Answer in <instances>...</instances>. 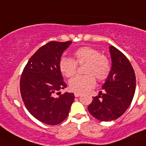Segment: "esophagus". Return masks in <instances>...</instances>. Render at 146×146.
Instances as JSON below:
<instances>
[{
	"instance_id": "esophagus-1",
	"label": "esophagus",
	"mask_w": 146,
	"mask_h": 146,
	"mask_svg": "<svg viewBox=\"0 0 146 146\" xmlns=\"http://www.w3.org/2000/svg\"><path fill=\"white\" fill-rule=\"evenodd\" d=\"M80 96H81V93H79V92L74 93V96H75V97H79Z\"/></svg>"
}]
</instances>
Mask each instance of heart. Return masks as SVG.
Masks as SVG:
<instances>
[{
	"mask_svg": "<svg viewBox=\"0 0 146 146\" xmlns=\"http://www.w3.org/2000/svg\"><path fill=\"white\" fill-rule=\"evenodd\" d=\"M74 58L64 57L59 63L62 74L66 77H72L77 71V64H86L84 75H77L69 80V86L72 91L84 92L94 87L96 78L104 80L109 76L111 70L110 60L99 50L90 47H82L74 52Z\"/></svg>",
	"mask_w": 146,
	"mask_h": 146,
	"instance_id": "heart-1",
	"label": "heart"
}]
</instances>
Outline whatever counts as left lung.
<instances>
[{
  "mask_svg": "<svg viewBox=\"0 0 146 146\" xmlns=\"http://www.w3.org/2000/svg\"><path fill=\"white\" fill-rule=\"evenodd\" d=\"M111 70L102 86L104 93L93 97L89 113L101 121H110L121 116L131 104L136 88V77L128 58L113 46L110 47ZM102 96H101V95Z\"/></svg>",
  "mask_w": 146,
  "mask_h": 146,
  "instance_id": "left-lung-1",
  "label": "left lung"
}]
</instances>
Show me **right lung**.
Listing matches in <instances>:
<instances>
[{"mask_svg":"<svg viewBox=\"0 0 146 146\" xmlns=\"http://www.w3.org/2000/svg\"><path fill=\"white\" fill-rule=\"evenodd\" d=\"M72 42H50L29 59L20 78V93L27 110L38 121L57 125L67 118L74 100L73 93L55 94L66 87L59 63ZM60 94V92H58Z\"/></svg>","mask_w":146,"mask_h":146,"instance_id":"add662e5","label":"right lung"}]
</instances>
